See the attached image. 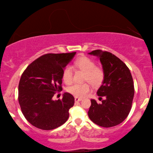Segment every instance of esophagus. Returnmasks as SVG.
I'll use <instances>...</instances> for the list:
<instances>
[{"label": "esophagus", "instance_id": "1", "mask_svg": "<svg viewBox=\"0 0 153 153\" xmlns=\"http://www.w3.org/2000/svg\"><path fill=\"white\" fill-rule=\"evenodd\" d=\"M81 100H82L81 98H79V97H75L74 98V101L75 102H80V101H81Z\"/></svg>", "mask_w": 153, "mask_h": 153}]
</instances>
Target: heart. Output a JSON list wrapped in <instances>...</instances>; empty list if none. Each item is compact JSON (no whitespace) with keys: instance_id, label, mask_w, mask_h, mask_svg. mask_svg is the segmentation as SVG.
Here are the masks:
<instances>
[{"instance_id":"b5f03b06","label":"heart","mask_w":153,"mask_h":153,"mask_svg":"<svg viewBox=\"0 0 153 153\" xmlns=\"http://www.w3.org/2000/svg\"><path fill=\"white\" fill-rule=\"evenodd\" d=\"M74 66L85 72L84 81H88L93 86H99L103 82L104 72L102 68L96 66V62L87 56H81L74 61ZM62 78L67 84H70L73 81V71L70 65L64 68L62 73ZM68 91L76 97H83L91 91V85L85 83L82 84L74 83L68 87Z\"/></svg>"}]
</instances>
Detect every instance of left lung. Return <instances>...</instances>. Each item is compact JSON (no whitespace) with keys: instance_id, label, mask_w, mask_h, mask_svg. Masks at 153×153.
Masks as SVG:
<instances>
[{"instance_id":"1","label":"left lung","mask_w":153,"mask_h":153,"mask_svg":"<svg viewBox=\"0 0 153 153\" xmlns=\"http://www.w3.org/2000/svg\"><path fill=\"white\" fill-rule=\"evenodd\" d=\"M89 54L98 56L103 67L104 79L97 94L100 99H105L100 104L91 100L88 114L99 126H116L124 121L131 108L134 86L131 72L120 58L110 52L97 49Z\"/></svg>"}]
</instances>
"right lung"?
I'll return each instance as SVG.
<instances>
[{
	"mask_svg": "<svg viewBox=\"0 0 153 153\" xmlns=\"http://www.w3.org/2000/svg\"><path fill=\"white\" fill-rule=\"evenodd\" d=\"M76 52L47 53L27 67L19 83L18 100L27 120L43 130L61 126L68 120L74 97L65 93L62 100L52 97L62 91V73Z\"/></svg>",
	"mask_w": 153,
	"mask_h": 153,
	"instance_id": "right-lung-1",
	"label": "right lung"
}]
</instances>
